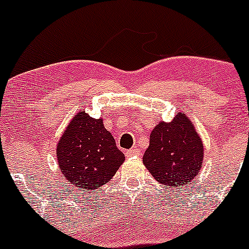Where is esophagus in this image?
I'll return each instance as SVG.
<instances>
[{
  "instance_id": "1",
  "label": "esophagus",
  "mask_w": 249,
  "mask_h": 249,
  "mask_svg": "<svg viewBox=\"0 0 249 249\" xmlns=\"http://www.w3.org/2000/svg\"><path fill=\"white\" fill-rule=\"evenodd\" d=\"M125 154H126V157L137 156V154H140V149L135 147V148H131V149H129V151H126V153H125Z\"/></svg>"
}]
</instances>
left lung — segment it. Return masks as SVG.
<instances>
[{
	"label": "left lung",
	"instance_id": "8db88e82",
	"mask_svg": "<svg viewBox=\"0 0 249 249\" xmlns=\"http://www.w3.org/2000/svg\"><path fill=\"white\" fill-rule=\"evenodd\" d=\"M203 143L185 114L170 123H159L151 132L143 164L161 185L181 186L191 182L202 166Z\"/></svg>",
	"mask_w": 249,
	"mask_h": 249
}]
</instances>
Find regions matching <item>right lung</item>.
<instances>
[{
  "label": "right lung",
  "instance_id": "right-lung-1",
  "mask_svg": "<svg viewBox=\"0 0 249 249\" xmlns=\"http://www.w3.org/2000/svg\"><path fill=\"white\" fill-rule=\"evenodd\" d=\"M57 158L64 178L83 191L108 182L125 160L102 119H93L85 112H79L63 132Z\"/></svg>",
  "mask_w": 249,
  "mask_h": 249
}]
</instances>
